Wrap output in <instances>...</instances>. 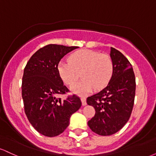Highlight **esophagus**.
Returning <instances> with one entry per match:
<instances>
[{"instance_id":"esophagus-1","label":"esophagus","mask_w":156,"mask_h":156,"mask_svg":"<svg viewBox=\"0 0 156 156\" xmlns=\"http://www.w3.org/2000/svg\"><path fill=\"white\" fill-rule=\"evenodd\" d=\"M81 102H82V105H87V101H86L85 98H81Z\"/></svg>"}]
</instances>
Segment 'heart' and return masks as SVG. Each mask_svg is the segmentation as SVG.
<instances>
[{"label":"heart","instance_id":"obj_1","mask_svg":"<svg viewBox=\"0 0 156 156\" xmlns=\"http://www.w3.org/2000/svg\"><path fill=\"white\" fill-rule=\"evenodd\" d=\"M61 79L72 85L78 78L82 79L71 87V91L80 96L87 95L94 88L101 90L106 87L114 73V62L108 54L84 49L75 52L69 62L61 61L58 65Z\"/></svg>","mask_w":156,"mask_h":156}]
</instances>
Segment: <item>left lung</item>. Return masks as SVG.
Masks as SVG:
<instances>
[{"label":"left lung","instance_id":"8db88e82","mask_svg":"<svg viewBox=\"0 0 156 156\" xmlns=\"http://www.w3.org/2000/svg\"><path fill=\"white\" fill-rule=\"evenodd\" d=\"M114 73L105 88L87 98L95 114L88 122L93 132L101 136L117 133L128 121L133 110L136 92V78L133 67L121 52L111 48Z\"/></svg>","mask_w":156,"mask_h":156}]
</instances>
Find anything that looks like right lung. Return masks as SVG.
Returning <instances> with one entry per match:
<instances>
[{"mask_svg": "<svg viewBox=\"0 0 156 156\" xmlns=\"http://www.w3.org/2000/svg\"><path fill=\"white\" fill-rule=\"evenodd\" d=\"M76 46L51 44L38 50L28 60L22 80L24 110L32 126L39 133L53 137L63 133L71 115L81 106L79 97L58 94L69 92L58 72L60 60Z\"/></svg>", "mask_w": 156, "mask_h": 156, "instance_id": "1", "label": "right lung"}]
</instances>
